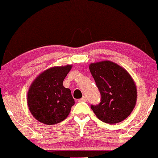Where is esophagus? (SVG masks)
<instances>
[{
  "instance_id": "34e87169",
  "label": "esophagus",
  "mask_w": 158,
  "mask_h": 158,
  "mask_svg": "<svg viewBox=\"0 0 158 158\" xmlns=\"http://www.w3.org/2000/svg\"><path fill=\"white\" fill-rule=\"evenodd\" d=\"M87 101V99H86V97H85V96H83V97L81 98V99H80L79 100H78V102H86Z\"/></svg>"
}]
</instances>
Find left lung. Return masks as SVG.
<instances>
[{"label":"left lung","mask_w":158,"mask_h":158,"mask_svg":"<svg viewBox=\"0 0 158 158\" xmlns=\"http://www.w3.org/2000/svg\"><path fill=\"white\" fill-rule=\"evenodd\" d=\"M101 100L91 110L100 120L117 123L130 115L136 105L137 91L132 77L126 69L110 61L89 66Z\"/></svg>","instance_id":"8db88e82"}]
</instances>
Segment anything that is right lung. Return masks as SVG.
<instances>
[{
    "mask_svg": "<svg viewBox=\"0 0 158 158\" xmlns=\"http://www.w3.org/2000/svg\"><path fill=\"white\" fill-rule=\"evenodd\" d=\"M71 65L47 69L35 80L27 94L30 111L39 122L54 125L68 116L75 100L71 91L63 85V81Z\"/></svg>",
    "mask_w": 158,
    "mask_h": 158,
    "instance_id": "obj_1",
    "label": "right lung"
}]
</instances>
